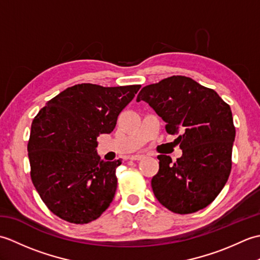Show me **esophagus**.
I'll use <instances>...</instances> for the list:
<instances>
[{
	"instance_id": "34e87169",
	"label": "esophagus",
	"mask_w": 260,
	"mask_h": 260,
	"mask_svg": "<svg viewBox=\"0 0 260 260\" xmlns=\"http://www.w3.org/2000/svg\"><path fill=\"white\" fill-rule=\"evenodd\" d=\"M129 158L132 159V161H140V159L144 158V155H141V154H135V155H132Z\"/></svg>"
}]
</instances>
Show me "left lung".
Segmentation results:
<instances>
[{
	"instance_id": "obj_1",
	"label": "left lung",
	"mask_w": 260,
	"mask_h": 260,
	"mask_svg": "<svg viewBox=\"0 0 260 260\" xmlns=\"http://www.w3.org/2000/svg\"><path fill=\"white\" fill-rule=\"evenodd\" d=\"M144 101L167 123L165 131L179 135L182 156L172 162L158 155L152 178L158 202L172 212H197L211 203L228 181L236 136L233 113L217 92L184 76H172L142 88Z\"/></svg>"
}]
</instances>
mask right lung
Wrapping results in <instances>:
<instances>
[{"mask_svg": "<svg viewBox=\"0 0 260 260\" xmlns=\"http://www.w3.org/2000/svg\"><path fill=\"white\" fill-rule=\"evenodd\" d=\"M140 88L75 85L49 101L33 119L27 144L31 179L59 218L88 223L113 201L121 161L101 159L97 137L112 133Z\"/></svg>", "mask_w": 260, "mask_h": 260, "instance_id": "1", "label": "right lung"}]
</instances>
